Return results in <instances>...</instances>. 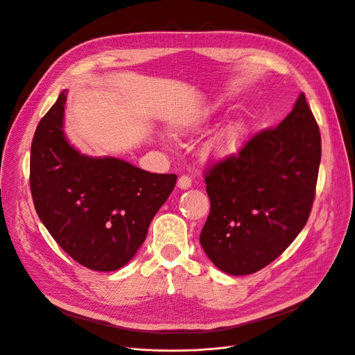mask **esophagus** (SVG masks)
Returning <instances> with one entry per match:
<instances>
[{
  "mask_svg": "<svg viewBox=\"0 0 355 355\" xmlns=\"http://www.w3.org/2000/svg\"><path fill=\"white\" fill-rule=\"evenodd\" d=\"M191 182H192V180H191V177H188V175H181L180 178H178V187L181 188V189H187V188H189L191 187Z\"/></svg>",
  "mask_w": 355,
  "mask_h": 355,
  "instance_id": "34e87169",
  "label": "esophagus"
}]
</instances>
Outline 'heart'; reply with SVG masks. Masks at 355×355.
<instances>
[{
	"label": "heart",
	"mask_w": 355,
	"mask_h": 355,
	"mask_svg": "<svg viewBox=\"0 0 355 355\" xmlns=\"http://www.w3.org/2000/svg\"><path fill=\"white\" fill-rule=\"evenodd\" d=\"M189 127L184 125L180 128V132H188ZM245 135V127L242 123H235L228 125L227 128H223L222 132H219L215 137H212L205 148V157L211 159H227L232 157L241 147L242 139Z\"/></svg>",
	"instance_id": "b5f03b06"
}]
</instances>
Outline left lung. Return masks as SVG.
<instances>
[{"label":"left lung","mask_w":355,"mask_h":355,"mask_svg":"<svg viewBox=\"0 0 355 355\" xmlns=\"http://www.w3.org/2000/svg\"><path fill=\"white\" fill-rule=\"evenodd\" d=\"M320 158L318 124L302 93L277 127L207 166L211 211L200 242L216 268L250 275L287 249L310 216Z\"/></svg>","instance_id":"8db88e82"}]
</instances>
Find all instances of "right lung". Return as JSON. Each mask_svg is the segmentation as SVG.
<instances>
[{
    "label": "right lung",
    "instance_id": "1",
    "mask_svg": "<svg viewBox=\"0 0 355 355\" xmlns=\"http://www.w3.org/2000/svg\"><path fill=\"white\" fill-rule=\"evenodd\" d=\"M65 102L63 90L32 139V200L52 238L73 261L92 270H117L144 242L177 175L79 154L62 130Z\"/></svg>",
    "mask_w": 355,
    "mask_h": 355
}]
</instances>
